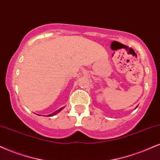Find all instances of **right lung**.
<instances>
[{
  "label": "right lung",
  "instance_id": "obj_1",
  "mask_svg": "<svg viewBox=\"0 0 160 160\" xmlns=\"http://www.w3.org/2000/svg\"><path fill=\"white\" fill-rule=\"evenodd\" d=\"M62 109H63V108H60V109H58V110H56V111H55V112H53L52 113H51V114H49V115H47V116H53V115H55V114H56L57 113H58L59 111H61V110H62Z\"/></svg>",
  "mask_w": 160,
  "mask_h": 160
}]
</instances>
